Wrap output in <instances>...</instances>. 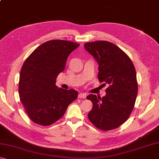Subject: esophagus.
I'll list each match as a JSON object with an SVG mask.
<instances>
[{"instance_id": "obj_1", "label": "esophagus", "mask_w": 159, "mask_h": 159, "mask_svg": "<svg viewBox=\"0 0 159 159\" xmlns=\"http://www.w3.org/2000/svg\"><path fill=\"white\" fill-rule=\"evenodd\" d=\"M79 98H80V99H85L86 97H87V95H86L85 93H80L79 94Z\"/></svg>"}]
</instances>
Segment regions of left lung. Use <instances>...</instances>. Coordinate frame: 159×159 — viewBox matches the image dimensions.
Wrapping results in <instances>:
<instances>
[{
	"instance_id": "obj_1",
	"label": "left lung",
	"mask_w": 159,
	"mask_h": 159,
	"mask_svg": "<svg viewBox=\"0 0 159 159\" xmlns=\"http://www.w3.org/2000/svg\"><path fill=\"white\" fill-rule=\"evenodd\" d=\"M84 48L99 64V82L109 85L104 97L87 96L93 104L88 118L100 130H113L127 120L134 108L138 95L135 69L128 56L112 43L89 42Z\"/></svg>"
}]
</instances>
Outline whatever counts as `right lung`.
<instances>
[{"instance_id":"1","label":"right lung","mask_w":159,"mask_h":159,"mask_svg":"<svg viewBox=\"0 0 159 159\" xmlns=\"http://www.w3.org/2000/svg\"><path fill=\"white\" fill-rule=\"evenodd\" d=\"M76 43L52 40L38 47L21 67L19 95L32 121L50 125L63 116L67 107L78 98L74 89L64 90L56 85V79L62 72Z\"/></svg>"}]
</instances>
